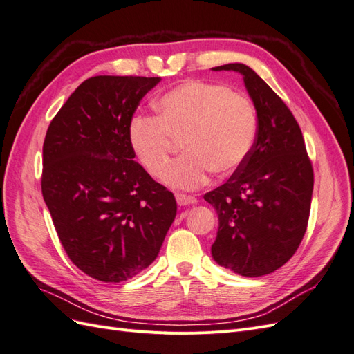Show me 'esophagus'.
<instances>
[{
	"label": "esophagus",
	"mask_w": 354,
	"mask_h": 354,
	"mask_svg": "<svg viewBox=\"0 0 354 354\" xmlns=\"http://www.w3.org/2000/svg\"><path fill=\"white\" fill-rule=\"evenodd\" d=\"M176 199L180 207H186V205H192V203H196L198 199L195 196H189V195H183V194H176Z\"/></svg>",
	"instance_id": "obj_1"
}]
</instances>
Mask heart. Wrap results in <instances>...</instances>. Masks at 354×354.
<instances>
[{
	"label": "heart",
	"mask_w": 354,
	"mask_h": 354,
	"mask_svg": "<svg viewBox=\"0 0 354 354\" xmlns=\"http://www.w3.org/2000/svg\"><path fill=\"white\" fill-rule=\"evenodd\" d=\"M158 116H136L130 145L140 164L155 178L169 165L174 140L186 153L169 168L168 185L196 189L209 174H230L250 155L257 133L251 100L220 84L186 81L156 103Z\"/></svg>",
	"instance_id": "heart-1"
}]
</instances>
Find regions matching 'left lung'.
<instances>
[{
	"label": "left lung",
	"mask_w": 354,
	"mask_h": 354,
	"mask_svg": "<svg viewBox=\"0 0 354 354\" xmlns=\"http://www.w3.org/2000/svg\"><path fill=\"white\" fill-rule=\"evenodd\" d=\"M212 69L242 75L257 111V133L243 164L203 195L218 216L211 254L234 273L259 277L282 267L304 238L315 181L312 160L292 112L259 75L242 63Z\"/></svg>",
	"instance_id": "1"
}]
</instances>
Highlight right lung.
I'll return each instance as SVG.
<instances>
[{"label":"right lung","instance_id":"add662e5","mask_svg":"<svg viewBox=\"0 0 354 354\" xmlns=\"http://www.w3.org/2000/svg\"><path fill=\"white\" fill-rule=\"evenodd\" d=\"M160 78L85 80L53 118L41 190L71 261L100 282L151 266L177 212L174 195L134 160L133 115Z\"/></svg>","mask_w":354,"mask_h":354}]
</instances>
